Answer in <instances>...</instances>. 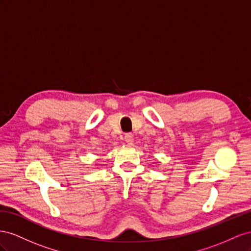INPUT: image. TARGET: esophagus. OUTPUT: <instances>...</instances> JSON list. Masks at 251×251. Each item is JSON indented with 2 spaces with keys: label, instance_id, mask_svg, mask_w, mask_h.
<instances>
[{
  "label": "esophagus",
  "instance_id": "1",
  "mask_svg": "<svg viewBox=\"0 0 251 251\" xmlns=\"http://www.w3.org/2000/svg\"><path fill=\"white\" fill-rule=\"evenodd\" d=\"M125 142L128 145H131L133 143V134L132 133H126L125 134Z\"/></svg>",
  "mask_w": 251,
  "mask_h": 251
}]
</instances>
